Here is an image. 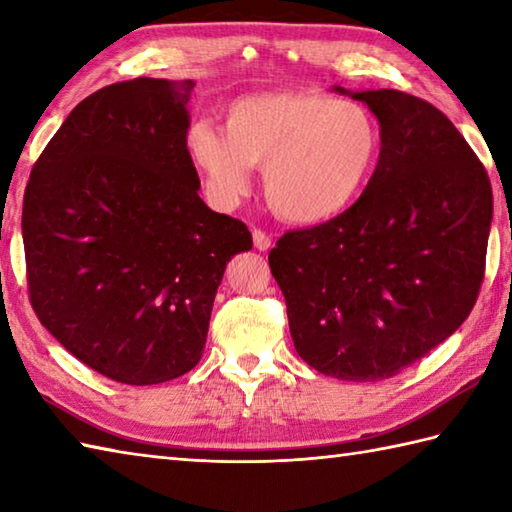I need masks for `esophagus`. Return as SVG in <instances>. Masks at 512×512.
Here are the masks:
<instances>
[{"instance_id":"1","label":"esophagus","mask_w":512,"mask_h":512,"mask_svg":"<svg viewBox=\"0 0 512 512\" xmlns=\"http://www.w3.org/2000/svg\"><path fill=\"white\" fill-rule=\"evenodd\" d=\"M253 242H255V248H257V250H268L270 244H273V239H270V235L266 233V230L255 228V230H253Z\"/></svg>"}]
</instances>
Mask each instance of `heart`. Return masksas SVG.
Segmentation results:
<instances>
[{
	"label": "heart",
	"mask_w": 512,
	"mask_h": 512,
	"mask_svg": "<svg viewBox=\"0 0 512 512\" xmlns=\"http://www.w3.org/2000/svg\"><path fill=\"white\" fill-rule=\"evenodd\" d=\"M224 130L197 119L184 133L188 159L208 197L233 208L264 168L270 208L293 224H322L346 213L373 182L382 128L353 99L302 90L237 97L222 110Z\"/></svg>",
	"instance_id": "b5f03b06"
}]
</instances>
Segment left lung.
<instances>
[{
    "label": "left lung",
    "instance_id": "8db88e82",
    "mask_svg": "<svg viewBox=\"0 0 512 512\" xmlns=\"http://www.w3.org/2000/svg\"><path fill=\"white\" fill-rule=\"evenodd\" d=\"M350 97L382 126L373 182L346 213L284 233L268 264L299 357L330 377L379 382L424 359L473 310L493 188L426 99L393 88Z\"/></svg>",
    "mask_w": 512,
    "mask_h": 512
}]
</instances>
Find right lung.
Listing matches in <instances>:
<instances>
[{
    "mask_svg": "<svg viewBox=\"0 0 512 512\" xmlns=\"http://www.w3.org/2000/svg\"><path fill=\"white\" fill-rule=\"evenodd\" d=\"M195 82L137 77L79 102L30 170V304L79 362L128 386L195 368L226 264L253 248L210 210L188 159Z\"/></svg>",
    "mask_w": 512,
    "mask_h": 512,
    "instance_id": "1",
    "label": "right lung"
}]
</instances>
